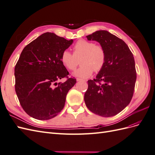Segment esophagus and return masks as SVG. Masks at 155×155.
Instances as JSON below:
<instances>
[{
	"mask_svg": "<svg viewBox=\"0 0 155 155\" xmlns=\"http://www.w3.org/2000/svg\"><path fill=\"white\" fill-rule=\"evenodd\" d=\"M85 81V80H83V79L80 78H77V81Z\"/></svg>",
	"mask_w": 155,
	"mask_h": 155,
	"instance_id": "1",
	"label": "esophagus"
}]
</instances>
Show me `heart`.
Masks as SVG:
<instances>
[{
    "label": "heart",
    "instance_id": "obj_1",
    "mask_svg": "<svg viewBox=\"0 0 155 155\" xmlns=\"http://www.w3.org/2000/svg\"><path fill=\"white\" fill-rule=\"evenodd\" d=\"M81 59V66L74 72L77 77L87 78L94 72H100L104 67L107 54L105 49L94 42L80 39L73 47V54L68 50L63 51L61 55V61L69 70H76Z\"/></svg>",
    "mask_w": 155,
    "mask_h": 155
}]
</instances>
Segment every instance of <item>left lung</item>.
I'll return each mask as SVG.
<instances>
[{"label":"left lung","instance_id":"8db88e82","mask_svg":"<svg viewBox=\"0 0 155 155\" xmlns=\"http://www.w3.org/2000/svg\"><path fill=\"white\" fill-rule=\"evenodd\" d=\"M87 37L104 46L107 59L96 78L88 81L84 100L93 113L113 116L132 100L137 80L133 54L123 40L107 31H96Z\"/></svg>","mask_w":155,"mask_h":155}]
</instances>
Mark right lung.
Here are the masks:
<instances>
[{"label": "right lung", "mask_w": 155, "mask_h": 155, "mask_svg": "<svg viewBox=\"0 0 155 155\" xmlns=\"http://www.w3.org/2000/svg\"><path fill=\"white\" fill-rule=\"evenodd\" d=\"M73 43L46 32L26 45L15 67V88L22 109L40 120L54 118L62 110L68 92L76 83L61 61ZM67 77L64 83H57Z\"/></svg>", "instance_id": "1"}]
</instances>
